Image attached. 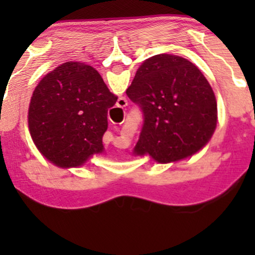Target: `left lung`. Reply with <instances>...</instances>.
Returning a JSON list of instances; mask_svg holds the SVG:
<instances>
[{"label":"left lung","instance_id":"1","mask_svg":"<svg viewBox=\"0 0 255 255\" xmlns=\"http://www.w3.org/2000/svg\"><path fill=\"white\" fill-rule=\"evenodd\" d=\"M143 112L134 154L158 163L187 158L206 145L217 123V102L204 74L187 59H146L126 91Z\"/></svg>","mask_w":255,"mask_h":255}]
</instances>
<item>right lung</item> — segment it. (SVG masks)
Segmentation results:
<instances>
[{
  "label": "right lung",
  "instance_id": "add662e5",
  "mask_svg": "<svg viewBox=\"0 0 255 255\" xmlns=\"http://www.w3.org/2000/svg\"><path fill=\"white\" fill-rule=\"evenodd\" d=\"M116 101L92 66L61 64L40 80L30 99L28 127L33 142L60 168L82 165L104 151L107 112Z\"/></svg>",
  "mask_w": 255,
  "mask_h": 255
}]
</instances>
